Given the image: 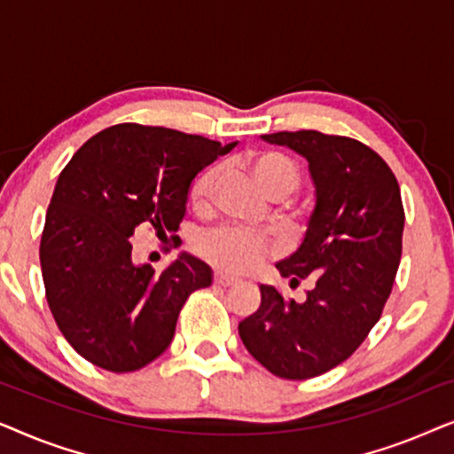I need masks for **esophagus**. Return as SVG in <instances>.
Instances as JSON below:
<instances>
[{
  "instance_id": "34e87169",
  "label": "esophagus",
  "mask_w": 454,
  "mask_h": 454,
  "mask_svg": "<svg viewBox=\"0 0 454 454\" xmlns=\"http://www.w3.org/2000/svg\"><path fill=\"white\" fill-rule=\"evenodd\" d=\"M213 281H215V285H219V287H231V285L238 283V278L227 277V275H221V272H216Z\"/></svg>"
}]
</instances>
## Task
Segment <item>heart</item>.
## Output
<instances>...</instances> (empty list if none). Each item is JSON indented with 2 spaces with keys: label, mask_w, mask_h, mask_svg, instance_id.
<instances>
[{
  "label": "heart",
  "mask_w": 454,
  "mask_h": 454,
  "mask_svg": "<svg viewBox=\"0 0 454 454\" xmlns=\"http://www.w3.org/2000/svg\"><path fill=\"white\" fill-rule=\"evenodd\" d=\"M241 167L256 184V188L270 200H285L300 184V169L291 159L275 151H254L241 159ZM221 182V167H208L192 184V207L202 210L208 207L216 185ZM194 250L216 270L227 275H244L256 269L269 254V246L256 235L238 229H215L196 239Z\"/></svg>",
  "instance_id": "b5f03b06"
}]
</instances>
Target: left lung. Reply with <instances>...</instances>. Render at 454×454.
I'll use <instances>...</instances> for the list:
<instances>
[{
  "label": "left lung",
  "mask_w": 454,
  "mask_h": 454,
  "mask_svg": "<svg viewBox=\"0 0 454 454\" xmlns=\"http://www.w3.org/2000/svg\"><path fill=\"white\" fill-rule=\"evenodd\" d=\"M262 140L308 160L316 204L300 247L277 270L291 287L308 278L312 289L300 303L260 285V308L238 328L266 370L306 380L343 364L380 320L399 269L405 210L395 173L359 140L316 129Z\"/></svg>",
  "instance_id": "left-lung-1"
}]
</instances>
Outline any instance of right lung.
Here are the masks:
<instances>
[{
  "mask_svg": "<svg viewBox=\"0 0 454 454\" xmlns=\"http://www.w3.org/2000/svg\"><path fill=\"white\" fill-rule=\"evenodd\" d=\"M235 145L117 123L59 173L41 238L43 283L61 334L90 364L145 368L171 345L192 291L213 283L210 266L185 252L159 275L136 264L129 238L142 223L176 233L198 171Z\"/></svg>",
  "mask_w": 454,
  "mask_h": 454,
  "instance_id": "1",
  "label": "right lung"
}]
</instances>
